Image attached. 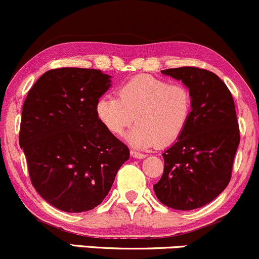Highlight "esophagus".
Masks as SVG:
<instances>
[{
  "label": "esophagus",
  "mask_w": 259,
  "mask_h": 259,
  "mask_svg": "<svg viewBox=\"0 0 259 259\" xmlns=\"http://www.w3.org/2000/svg\"><path fill=\"white\" fill-rule=\"evenodd\" d=\"M130 155H132L133 157H135V159H144V157L146 156L145 154H141V152H138V151H134V150L130 151Z\"/></svg>",
  "instance_id": "34e87169"
}]
</instances>
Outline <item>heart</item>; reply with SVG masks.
<instances>
[{
  "mask_svg": "<svg viewBox=\"0 0 259 259\" xmlns=\"http://www.w3.org/2000/svg\"><path fill=\"white\" fill-rule=\"evenodd\" d=\"M118 94L119 98L100 97L95 114L114 135H121L135 119L138 125L126 135L135 148L170 145L181 137L191 118L192 97L182 84L140 74L122 83Z\"/></svg>",
  "mask_w": 259,
  "mask_h": 259,
  "instance_id": "b5f03b06",
  "label": "heart"
}]
</instances>
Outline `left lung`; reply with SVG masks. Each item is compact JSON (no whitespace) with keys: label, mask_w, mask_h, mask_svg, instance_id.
Here are the masks:
<instances>
[{"label":"left lung","mask_w":259,"mask_h":259,"mask_svg":"<svg viewBox=\"0 0 259 259\" xmlns=\"http://www.w3.org/2000/svg\"><path fill=\"white\" fill-rule=\"evenodd\" d=\"M182 84L192 97L186 129L162 152L164 174L154 191L161 203L180 211L200 208L228 185L239 144L235 102L214 73L195 67L161 70Z\"/></svg>","instance_id":"1"}]
</instances>
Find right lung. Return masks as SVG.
<instances>
[{"label":"right lung","mask_w":259,"mask_h":259,"mask_svg":"<svg viewBox=\"0 0 259 259\" xmlns=\"http://www.w3.org/2000/svg\"><path fill=\"white\" fill-rule=\"evenodd\" d=\"M98 69L59 68L40 75L22 108L20 146L32 185L64 212L97 207L129 149L98 120L95 104L111 87Z\"/></svg>","instance_id":"add662e5"}]
</instances>
